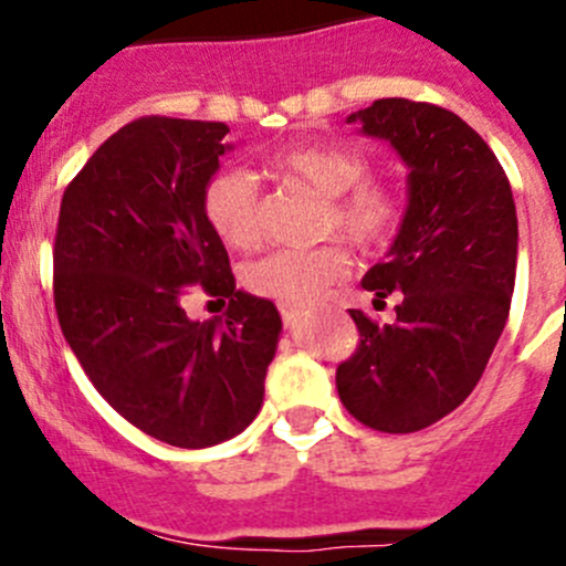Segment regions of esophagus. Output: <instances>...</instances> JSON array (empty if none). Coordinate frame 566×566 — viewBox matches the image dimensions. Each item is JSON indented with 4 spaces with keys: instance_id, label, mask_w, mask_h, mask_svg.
Returning a JSON list of instances; mask_svg holds the SVG:
<instances>
[{
    "instance_id": "obj_1",
    "label": "esophagus",
    "mask_w": 566,
    "mask_h": 566,
    "mask_svg": "<svg viewBox=\"0 0 566 566\" xmlns=\"http://www.w3.org/2000/svg\"><path fill=\"white\" fill-rule=\"evenodd\" d=\"M282 319H284V325H298V319H301V315H304V310H298V306H282Z\"/></svg>"
}]
</instances>
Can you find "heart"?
Here are the masks:
<instances>
[{
    "label": "heart",
    "mask_w": 566,
    "mask_h": 566,
    "mask_svg": "<svg viewBox=\"0 0 566 566\" xmlns=\"http://www.w3.org/2000/svg\"><path fill=\"white\" fill-rule=\"evenodd\" d=\"M273 172L306 182L328 199L323 235H342L364 254L386 249L405 221V193L397 182L367 177L361 153L342 145H301L273 158ZM202 210L221 243L251 251L262 241L260 186L243 169H221L208 180ZM350 273V251L325 243L310 251H276L247 271L254 295L282 306H310Z\"/></svg>",
    "instance_id": "1"
}]
</instances>
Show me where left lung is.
Listing matches in <instances>:
<instances>
[{
  "instance_id": "8db88e82",
  "label": "left lung",
  "mask_w": 566,
  "mask_h": 566,
  "mask_svg": "<svg viewBox=\"0 0 566 566\" xmlns=\"http://www.w3.org/2000/svg\"><path fill=\"white\" fill-rule=\"evenodd\" d=\"M347 123L391 142L410 199L389 262L361 282L375 304L399 295L397 319L350 310L358 345L336 391L364 427L405 436L460 408L493 356L515 290V199L488 142L449 108L380 98Z\"/></svg>"
}]
</instances>
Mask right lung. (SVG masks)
<instances>
[{
	"label": "right lung",
	"mask_w": 566,
	"mask_h": 566,
	"mask_svg": "<svg viewBox=\"0 0 566 566\" xmlns=\"http://www.w3.org/2000/svg\"><path fill=\"white\" fill-rule=\"evenodd\" d=\"M224 123L150 114L123 125L67 182L54 235V306L101 397L180 449L230 441L260 413L276 306L235 290L202 193L230 145ZM199 286L231 301L188 321Z\"/></svg>",
	"instance_id": "add662e5"
}]
</instances>
